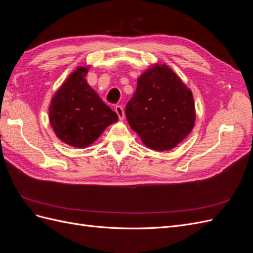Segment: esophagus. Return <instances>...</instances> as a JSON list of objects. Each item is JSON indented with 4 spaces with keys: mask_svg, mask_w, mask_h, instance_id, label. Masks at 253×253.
I'll list each match as a JSON object with an SVG mask.
<instances>
[{
    "mask_svg": "<svg viewBox=\"0 0 253 253\" xmlns=\"http://www.w3.org/2000/svg\"><path fill=\"white\" fill-rule=\"evenodd\" d=\"M115 112H116V114L118 115V118L120 120H122L125 118V111H124V108H122L121 105H116L115 106Z\"/></svg>",
    "mask_w": 253,
    "mask_h": 253,
    "instance_id": "1",
    "label": "esophagus"
}]
</instances>
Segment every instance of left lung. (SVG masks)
Here are the masks:
<instances>
[{
	"mask_svg": "<svg viewBox=\"0 0 253 253\" xmlns=\"http://www.w3.org/2000/svg\"><path fill=\"white\" fill-rule=\"evenodd\" d=\"M128 125L153 150H171L192 131L195 108L191 90L166 65L142 74L126 106Z\"/></svg>",
	"mask_w": 253,
	"mask_h": 253,
	"instance_id": "left-lung-1",
	"label": "left lung"
}]
</instances>
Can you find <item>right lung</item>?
<instances>
[{
    "label": "right lung",
    "mask_w": 253,
    "mask_h": 253,
    "mask_svg": "<svg viewBox=\"0 0 253 253\" xmlns=\"http://www.w3.org/2000/svg\"><path fill=\"white\" fill-rule=\"evenodd\" d=\"M87 67L76 70L51 99L49 120L56 135L73 147L85 148L118 120L86 80Z\"/></svg>",
    "instance_id": "obj_1"
}]
</instances>
